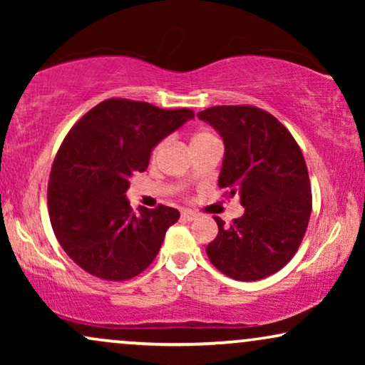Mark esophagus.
Instances as JSON below:
<instances>
[{
    "instance_id": "34e87169",
    "label": "esophagus",
    "mask_w": 365,
    "mask_h": 365,
    "mask_svg": "<svg viewBox=\"0 0 365 365\" xmlns=\"http://www.w3.org/2000/svg\"><path fill=\"white\" fill-rule=\"evenodd\" d=\"M181 217L184 219V221L191 222V221H194V219L197 217V214L192 212V211H182V212H181Z\"/></svg>"
}]
</instances>
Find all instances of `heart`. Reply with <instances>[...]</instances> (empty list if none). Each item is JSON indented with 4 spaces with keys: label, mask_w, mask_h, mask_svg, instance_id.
Masks as SVG:
<instances>
[{
    "label": "heart",
    "mask_w": 365,
    "mask_h": 365,
    "mask_svg": "<svg viewBox=\"0 0 365 365\" xmlns=\"http://www.w3.org/2000/svg\"><path fill=\"white\" fill-rule=\"evenodd\" d=\"M212 136H211V134H209V133H204V131H201V133H196V134H194V136H192V141H191V144L192 143H197V141H204V139H211ZM158 153V149H156V151H154V154H156Z\"/></svg>",
    "instance_id": "obj_1"
}]
</instances>
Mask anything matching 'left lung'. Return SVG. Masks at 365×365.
<instances>
[{"label":"left lung","instance_id":"1","mask_svg":"<svg viewBox=\"0 0 365 365\" xmlns=\"http://www.w3.org/2000/svg\"><path fill=\"white\" fill-rule=\"evenodd\" d=\"M224 143L219 187L241 197L244 214L206 247L214 267L236 281H259L296 254L312 211L307 166L296 139L272 114L254 106L197 113Z\"/></svg>","mask_w":365,"mask_h":365}]
</instances>
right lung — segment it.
Here are the masks:
<instances>
[{
	"label": "right lung",
	"instance_id": "1",
	"mask_svg": "<svg viewBox=\"0 0 365 365\" xmlns=\"http://www.w3.org/2000/svg\"><path fill=\"white\" fill-rule=\"evenodd\" d=\"M192 118L186 108L108 99L74 124L54 158L48 209L59 244L79 267L126 281L154 261L179 211L159 206L134 214L129 179L146 171L153 149Z\"/></svg>",
	"mask_w": 365,
	"mask_h": 365
}]
</instances>
